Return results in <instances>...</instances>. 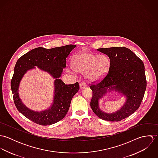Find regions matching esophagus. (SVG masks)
Wrapping results in <instances>:
<instances>
[{
    "label": "esophagus",
    "mask_w": 158,
    "mask_h": 158,
    "mask_svg": "<svg viewBox=\"0 0 158 158\" xmlns=\"http://www.w3.org/2000/svg\"><path fill=\"white\" fill-rule=\"evenodd\" d=\"M80 89H84V88H85L86 87V85L85 83L82 82V83H81L80 84Z\"/></svg>",
    "instance_id": "esophagus-1"
}]
</instances>
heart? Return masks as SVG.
<instances>
[{"label": "heart", "instance_id": "b5f03b06", "mask_svg": "<svg viewBox=\"0 0 158 158\" xmlns=\"http://www.w3.org/2000/svg\"><path fill=\"white\" fill-rule=\"evenodd\" d=\"M70 71L85 74V79L91 83L101 80L106 74L110 66V60L104 55H94L89 52H81L72 59Z\"/></svg>", "mask_w": 158, "mask_h": 158}]
</instances>
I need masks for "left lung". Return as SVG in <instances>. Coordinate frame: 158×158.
Listing matches in <instances>:
<instances>
[{
	"label": "left lung",
	"mask_w": 158,
	"mask_h": 158,
	"mask_svg": "<svg viewBox=\"0 0 158 158\" xmlns=\"http://www.w3.org/2000/svg\"><path fill=\"white\" fill-rule=\"evenodd\" d=\"M110 60L109 71L98 83L90 85L92 97L90 107L102 120L118 122L131 115L139 108L147 87L145 67L142 61L131 50L124 47L98 48ZM115 91L126 97L124 105L114 113L103 112L99 100L108 92Z\"/></svg>",
	"instance_id": "1"
}]
</instances>
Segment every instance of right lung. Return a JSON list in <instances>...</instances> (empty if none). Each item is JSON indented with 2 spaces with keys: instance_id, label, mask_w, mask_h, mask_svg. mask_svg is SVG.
<instances>
[{
  "instance_id": "obj_1",
  "label": "right lung",
  "mask_w": 158,
  "mask_h": 158,
  "mask_svg": "<svg viewBox=\"0 0 158 158\" xmlns=\"http://www.w3.org/2000/svg\"><path fill=\"white\" fill-rule=\"evenodd\" d=\"M76 46L70 44L50 49L38 47L27 52L17 61L11 81V88L15 106L25 117L37 124L45 126L55 123L66 116L72 98L78 91L80 86L78 82L66 85L60 78L63 69L66 66V58ZM36 66L56 79L53 103L48 109L41 112L34 111L26 107L18 92L24 75Z\"/></svg>"
}]
</instances>
